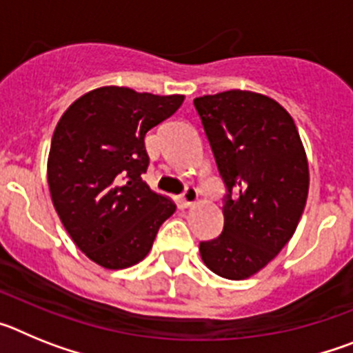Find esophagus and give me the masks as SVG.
Here are the masks:
<instances>
[{"label":"esophagus","mask_w":353,"mask_h":353,"mask_svg":"<svg viewBox=\"0 0 353 353\" xmlns=\"http://www.w3.org/2000/svg\"><path fill=\"white\" fill-rule=\"evenodd\" d=\"M198 201H199V192L196 191L194 187H187L185 192L180 196V203H182V207L185 208L192 207V205H196Z\"/></svg>","instance_id":"obj_1"}]
</instances>
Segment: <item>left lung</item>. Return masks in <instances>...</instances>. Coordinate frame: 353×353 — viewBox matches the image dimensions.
Instances as JSON below:
<instances>
[{
  "instance_id": "obj_1",
  "label": "left lung",
  "mask_w": 353,
  "mask_h": 353,
  "mask_svg": "<svg viewBox=\"0 0 353 353\" xmlns=\"http://www.w3.org/2000/svg\"><path fill=\"white\" fill-rule=\"evenodd\" d=\"M228 187L224 230L199 244L217 276L242 281L292 239L310 192V164L295 121L279 102L249 90L194 99Z\"/></svg>"
}]
</instances>
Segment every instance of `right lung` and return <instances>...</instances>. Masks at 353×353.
<instances>
[{"mask_svg": "<svg viewBox=\"0 0 353 353\" xmlns=\"http://www.w3.org/2000/svg\"><path fill=\"white\" fill-rule=\"evenodd\" d=\"M183 99L101 86L61 114L48 157L49 192L67 233L93 263L120 270L145 260L176 210L143 180L145 136Z\"/></svg>", "mask_w": 353, "mask_h": 353, "instance_id": "add662e5", "label": "right lung"}]
</instances>
